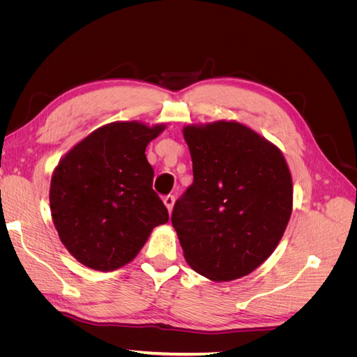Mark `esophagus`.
I'll use <instances>...</instances> for the list:
<instances>
[{
  "label": "esophagus",
  "instance_id": "34e87169",
  "mask_svg": "<svg viewBox=\"0 0 357 357\" xmlns=\"http://www.w3.org/2000/svg\"><path fill=\"white\" fill-rule=\"evenodd\" d=\"M174 201H176L174 195H167V197L164 198V204H165V207L168 208V211H169V213H171L172 207H174Z\"/></svg>",
  "mask_w": 357,
  "mask_h": 357
}]
</instances>
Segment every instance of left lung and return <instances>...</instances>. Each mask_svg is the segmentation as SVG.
<instances>
[{
  "instance_id": "left-lung-1",
  "label": "left lung",
  "mask_w": 357,
  "mask_h": 357,
  "mask_svg": "<svg viewBox=\"0 0 357 357\" xmlns=\"http://www.w3.org/2000/svg\"><path fill=\"white\" fill-rule=\"evenodd\" d=\"M193 183L171 222L186 262L213 282L241 278L275 250L291 214L284 156L250 128L214 122L183 129Z\"/></svg>"
}]
</instances>
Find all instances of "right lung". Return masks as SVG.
<instances>
[{
	"label": "right lung",
	"mask_w": 357,
	"mask_h": 357,
	"mask_svg": "<svg viewBox=\"0 0 357 357\" xmlns=\"http://www.w3.org/2000/svg\"><path fill=\"white\" fill-rule=\"evenodd\" d=\"M164 125L101 126L63 156L50 181L52 219L67 250L96 271L131 262L168 210L153 190L146 147Z\"/></svg>",
	"instance_id": "obj_1"
}]
</instances>
